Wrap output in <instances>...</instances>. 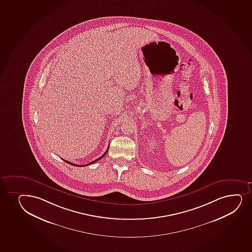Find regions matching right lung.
Wrapping results in <instances>:
<instances>
[{
  "label": "right lung",
  "instance_id": "1",
  "mask_svg": "<svg viewBox=\"0 0 252 252\" xmlns=\"http://www.w3.org/2000/svg\"><path fill=\"white\" fill-rule=\"evenodd\" d=\"M108 149H109V146H108V148H107V151H105V153L103 154V155H102V156H101V157H99L98 159H95V160H93V161L90 162V163H89V164H87V165H86V166H87V165H92V164H93V163H95V162L97 161V160H99V159H101V158H102V157H104L105 156H106V154H107V151H108ZM63 159V160H64V161L66 162V163H68V164H69V165H75V166H83V165H75V164H74V163H71V162L67 161V160H65V159ZM85 165H84V166H85Z\"/></svg>",
  "mask_w": 252,
  "mask_h": 252
}]
</instances>
